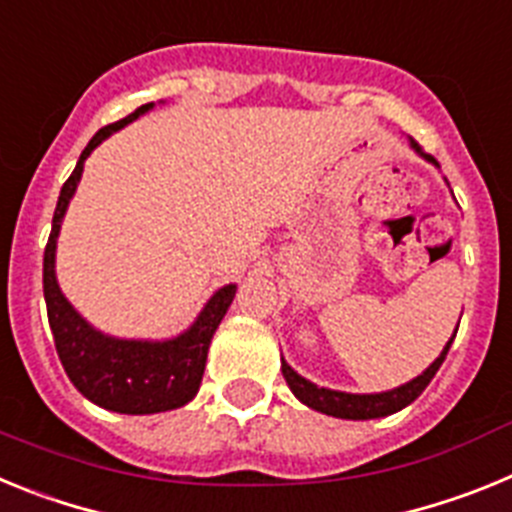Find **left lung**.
<instances>
[{
	"instance_id": "8db88e82",
	"label": "left lung",
	"mask_w": 512,
	"mask_h": 512,
	"mask_svg": "<svg viewBox=\"0 0 512 512\" xmlns=\"http://www.w3.org/2000/svg\"><path fill=\"white\" fill-rule=\"evenodd\" d=\"M410 146H413L415 151L425 158V161L436 164V158H433L431 153H425L413 138H410ZM454 338H456V333L451 336V341L443 346L441 356H438V359L433 361V364L428 366L423 374H420V377H415L413 382L402 384V387H395V390H390V392H377V395H351V392H338V390H328V387H318V384H312L310 379L300 377V374H297L295 369H292V366H289L284 359H282V374H284V379H287L289 390L295 392L297 400L305 402L307 408L318 410V413L333 415V418H346V420L384 418V415L397 413V410L408 408L413 400H418L420 392H423L425 387L431 384V379L436 377V372L441 369L443 359H446V354H449V348H451V343H454Z\"/></svg>"
}]
</instances>
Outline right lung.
Returning <instances> with one entry per match:
<instances>
[{
    "label": "right lung",
    "mask_w": 512,
    "mask_h": 512,
    "mask_svg": "<svg viewBox=\"0 0 512 512\" xmlns=\"http://www.w3.org/2000/svg\"><path fill=\"white\" fill-rule=\"evenodd\" d=\"M151 107L153 102L143 104L133 115L112 122L89 140V146L81 151L74 174L61 187V197H58L56 212H53L51 238H48L43 253L45 307H48V323H51L63 369L87 400L104 410L125 415L164 413V410L182 408L197 395L202 374H205L207 348H210L217 325L225 318L235 297V284L217 289L205 310L200 312V318L192 323V328L171 341H125V338L104 336L94 330L69 305L58 287L56 238L66 207H69L76 184L81 179V171H84V161L104 138H110L115 130L125 128L128 122H133Z\"/></svg>",
    "instance_id": "add662e5"
}]
</instances>
